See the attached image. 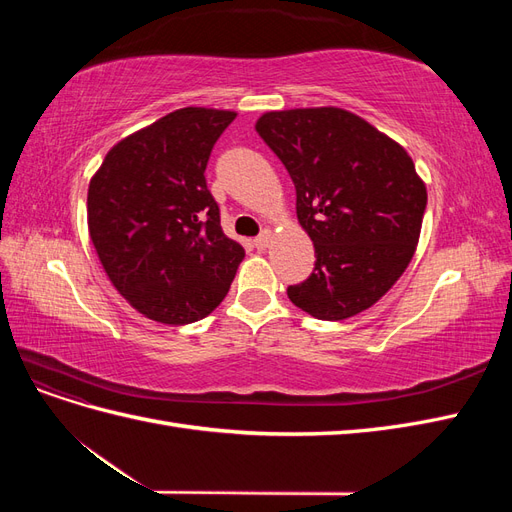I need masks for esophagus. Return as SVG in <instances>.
Listing matches in <instances>:
<instances>
[{"instance_id":"34e87169","label":"esophagus","mask_w":512,"mask_h":512,"mask_svg":"<svg viewBox=\"0 0 512 512\" xmlns=\"http://www.w3.org/2000/svg\"><path fill=\"white\" fill-rule=\"evenodd\" d=\"M271 243V230H262L260 235L254 239V245L258 247V250H267Z\"/></svg>"}]
</instances>
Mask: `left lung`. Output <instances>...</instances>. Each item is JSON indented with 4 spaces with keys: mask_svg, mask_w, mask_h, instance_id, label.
Returning <instances> with one entry per match:
<instances>
[{
    "mask_svg": "<svg viewBox=\"0 0 512 512\" xmlns=\"http://www.w3.org/2000/svg\"><path fill=\"white\" fill-rule=\"evenodd\" d=\"M297 190V218L316 250L288 299L318 320H346L380 301L421 237L427 188L408 151L337 106L271 111L256 121Z\"/></svg>",
    "mask_w": 512,
    "mask_h": 512,
    "instance_id": "1",
    "label": "left lung"
}]
</instances>
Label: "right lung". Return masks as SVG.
Returning <instances> with one entry per match:
<instances>
[{"instance_id": "obj_1", "label": "right lung", "mask_w": 512, "mask_h": 512, "mask_svg": "<svg viewBox=\"0 0 512 512\" xmlns=\"http://www.w3.org/2000/svg\"><path fill=\"white\" fill-rule=\"evenodd\" d=\"M235 111L188 106L119 141L87 190L89 237L136 312L170 327L209 316L245 250L224 235L205 168Z\"/></svg>"}]
</instances>
